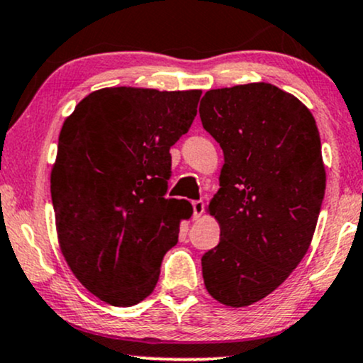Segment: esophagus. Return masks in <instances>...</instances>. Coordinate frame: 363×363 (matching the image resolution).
I'll return each instance as SVG.
<instances>
[{
	"label": "esophagus",
	"instance_id": "obj_1",
	"mask_svg": "<svg viewBox=\"0 0 363 363\" xmlns=\"http://www.w3.org/2000/svg\"><path fill=\"white\" fill-rule=\"evenodd\" d=\"M203 213H204V201L203 199L193 201V218L194 220H198Z\"/></svg>",
	"mask_w": 363,
	"mask_h": 363
}]
</instances>
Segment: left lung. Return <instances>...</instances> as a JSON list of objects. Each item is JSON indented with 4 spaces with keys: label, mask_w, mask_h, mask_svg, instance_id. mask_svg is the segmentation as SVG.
Masks as SVG:
<instances>
[{
    "label": "left lung",
    "mask_w": 363,
    "mask_h": 363,
    "mask_svg": "<svg viewBox=\"0 0 363 363\" xmlns=\"http://www.w3.org/2000/svg\"><path fill=\"white\" fill-rule=\"evenodd\" d=\"M199 116L225 157L208 206L220 243L201 259L204 286L218 303L245 308L311 245L326 187L320 132L296 96L267 82L208 91Z\"/></svg>",
    "instance_id": "left-lung-1"
}]
</instances>
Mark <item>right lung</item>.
Instances as JSON below:
<instances>
[{
  "mask_svg": "<svg viewBox=\"0 0 363 363\" xmlns=\"http://www.w3.org/2000/svg\"><path fill=\"white\" fill-rule=\"evenodd\" d=\"M199 98V89L104 87L65 118L50 174L57 238L77 281L111 306L152 294L179 223L193 215L189 201L165 193L169 150Z\"/></svg>",
  "mask_w": 363,
  "mask_h": 363,
  "instance_id": "right-lung-1",
  "label": "right lung"
}]
</instances>
